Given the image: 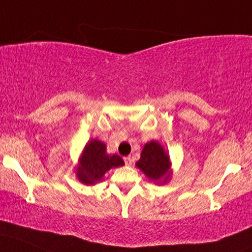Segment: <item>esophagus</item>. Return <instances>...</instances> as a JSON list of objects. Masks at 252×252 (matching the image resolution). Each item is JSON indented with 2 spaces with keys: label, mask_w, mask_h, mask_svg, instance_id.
Masks as SVG:
<instances>
[{
  "label": "esophagus",
  "mask_w": 252,
  "mask_h": 252,
  "mask_svg": "<svg viewBox=\"0 0 252 252\" xmlns=\"http://www.w3.org/2000/svg\"><path fill=\"white\" fill-rule=\"evenodd\" d=\"M124 164L126 165V166H131L132 164V159L130 157H126L124 158Z\"/></svg>",
  "instance_id": "esophagus-1"
}]
</instances>
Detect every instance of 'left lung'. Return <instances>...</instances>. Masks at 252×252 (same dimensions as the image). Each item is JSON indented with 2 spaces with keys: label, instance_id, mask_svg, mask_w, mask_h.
Here are the masks:
<instances>
[{
  "label": "left lung",
  "instance_id": "8db88e82",
  "mask_svg": "<svg viewBox=\"0 0 252 252\" xmlns=\"http://www.w3.org/2000/svg\"><path fill=\"white\" fill-rule=\"evenodd\" d=\"M136 166L152 181H159L160 178L165 177L166 182L170 178L168 156L162 146L156 141H151L145 145V148L141 152L140 160L136 162Z\"/></svg>",
  "mask_w": 252,
  "mask_h": 252
}]
</instances>
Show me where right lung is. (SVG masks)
I'll use <instances>...</instances> for the list:
<instances>
[{
    "mask_svg": "<svg viewBox=\"0 0 252 252\" xmlns=\"http://www.w3.org/2000/svg\"><path fill=\"white\" fill-rule=\"evenodd\" d=\"M123 165L124 161L120 156H107L104 143L98 140H92L86 145L80 159L77 178L84 184H94L101 181L105 172H107L110 168Z\"/></svg>",
    "mask_w": 252,
    "mask_h": 252,
    "instance_id": "add662e5",
    "label": "right lung"
}]
</instances>
